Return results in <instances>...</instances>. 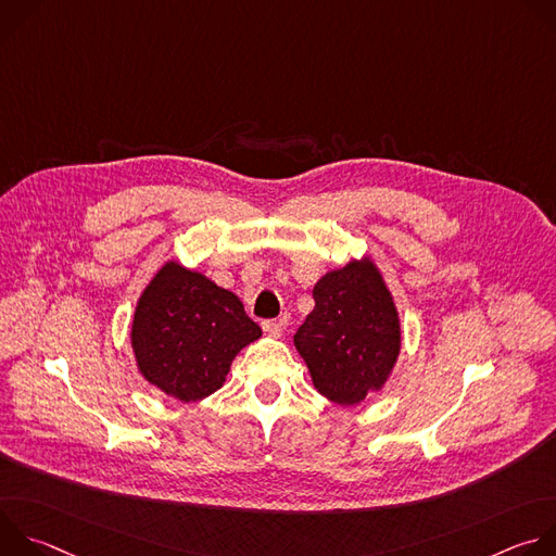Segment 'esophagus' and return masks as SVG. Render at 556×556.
Segmentation results:
<instances>
[{"label":"esophagus","mask_w":556,"mask_h":556,"mask_svg":"<svg viewBox=\"0 0 556 556\" xmlns=\"http://www.w3.org/2000/svg\"><path fill=\"white\" fill-rule=\"evenodd\" d=\"M262 328H264V332L268 334V337H281V332H283V324L281 321H277V319H266V321H262Z\"/></svg>","instance_id":"obj_1"}]
</instances>
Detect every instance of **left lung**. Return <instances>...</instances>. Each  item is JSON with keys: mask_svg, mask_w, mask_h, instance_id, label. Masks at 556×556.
Segmentation results:
<instances>
[{"mask_svg": "<svg viewBox=\"0 0 556 556\" xmlns=\"http://www.w3.org/2000/svg\"><path fill=\"white\" fill-rule=\"evenodd\" d=\"M314 309L294 334L314 387L339 405L380 389L401 352L393 299L369 260L328 273L312 290Z\"/></svg>", "mask_w": 556, "mask_h": 556, "instance_id": "8db88e82", "label": "left lung"}]
</instances>
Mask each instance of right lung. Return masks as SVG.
<instances>
[{"label": "right lung", "mask_w": 556, "mask_h": 556, "mask_svg": "<svg viewBox=\"0 0 556 556\" xmlns=\"http://www.w3.org/2000/svg\"><path fill=\"white\" fill-rule=\"evenodd\" d=\"M260 337L240 299L176 262L144 288L131 326L140 374L182 403L217 391L237 352Z\"/></svg>", "instance_id": "obj_1"}]
</instances>
